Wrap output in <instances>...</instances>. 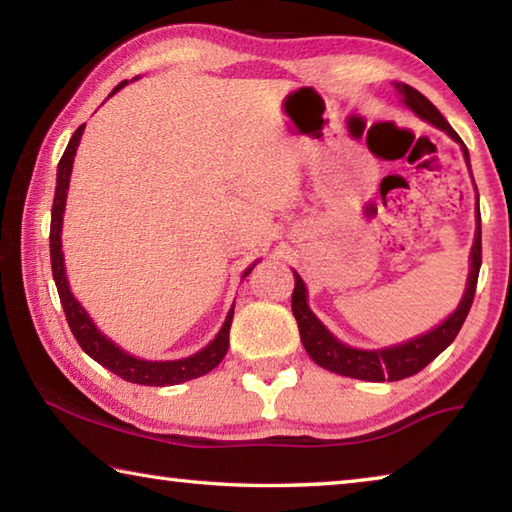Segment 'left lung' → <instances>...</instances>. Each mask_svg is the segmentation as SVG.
<instances>
[{"label": "left lung", "instance_id": "obj_1", "mask_svg": "<svg viewBox=\"0 0 512 512\" xmlns=\"http://www.w3.org/2000/svg\"><path fill=\"white\" fill-rule=\"evenodd\" d=\"M395 90L402 94V101L415 112V115L424 121H429L433 126H438L440 131H445L452 140H456L463 146L465 162L467 167H470V153H467L458 133L447 124V119L440 115V110L433 106L424 94L411 88V85L395 83ZM479 268H481V216H479V210H476V232H474V246L470 255V275H467V289L461 298V305L456 307L454 314L447 320H443L438 327H433L431 332L418 336V339H411L384 350H357L336 339V336L314 316V311L309 309L305 282H302V277L293 271V275H296V287H293L291 309H293V316L298 320L300 341L305 345L309 357L314 359L320 368L332 370L336 375H345V377L363 379V381H397V379L411 377L415 372H420L424 366H429V363L436 359L447 345H452L456 334L461 332V327L465 323L467 314H470V307L474 302Z\"/></svg>", "mask_w": 512, "mask_h": 512}]
</instances>
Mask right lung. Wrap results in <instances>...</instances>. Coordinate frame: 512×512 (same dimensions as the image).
Masks as SVG:
<instances>
[{
  "label": "right lung",
  "mask_w": 512,
  "mask_h": 512,
  "mask_svg": "<svg viewBox=\"0 0 512 512\" xmlns=\"http://www.w3.org/2000/svg\"><path fill=\"white\" fill-rule=\"evenodd\" d=\"M124 85H126V81L119 83L117 88L112 90V94L124 88ZM83 131H85V124L76 128L72 140H69L67 149L63 153V158H60V162H58L56 196H54V207H51V230H49L51 273H54L60 305H63V309H65L67 325H69V329H72L74 339L79 341L85 354H90V357L97 363H101L103 368L115 372V375L121 379L131 381V384L173 386V384H183V381L207 375V372L219 366L225 357V352H228L230 325H232V316H235V307L228 311L225 323L219 329V334L214 336V341L207 343L201 352H196L187 359H176V361H144V359L133 357V354L124 352L119 345L112 343L106 334L99 332L97 325H94L92 318L88 316V311L81 307V302L72 296V291H69V282L65 275L63 244H60V230H63V214H65L67 189H69V176H72L76 146H79V142H81ZM253 266L248 268L244 277L253 271Z\"/></svg>",
  "instance_id": "add662e5"
}]
</instances>
